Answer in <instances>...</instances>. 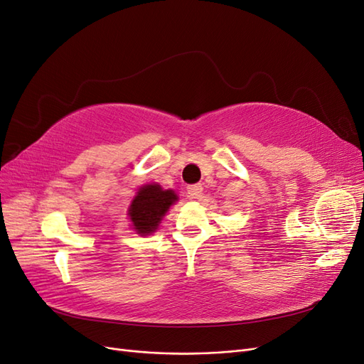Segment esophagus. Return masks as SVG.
I'll list each match as a JSON object with an SVG mask.
<instances>
[{
	"label": "esophagus",
	"instance_id": "1",
	"mask_svg": "<svg viewBox=\"0 0 364 364\" xmlns=\"http://www.w3.org/2000/svg\"><path fill=\"white\" fill-rule=\"evenodd\" d=\"M186 191H188L190 197H193V199H199L202 191H203V188H202L200 183H194V185H190L188 188H186Z\"/></svg>",
	"mask_w": 364,
	"mask_h": 364
}]
</instances>
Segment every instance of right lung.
<instances>
[{"label":"right lung","mask_w":364,"mask_h":364,"mask_svg":"<svg viewBox=\"0 0 364 364\" xmlns=\"http://www.w3.org/2000/svg\"><path fill=\"white\" fill-rule=\"evenodd\" d=\"M179 197L173 190H164L159 183L142 185L132 200L127 215L139 235H150Z\"/></svg>","instance_id":"1"}]
</instances>
